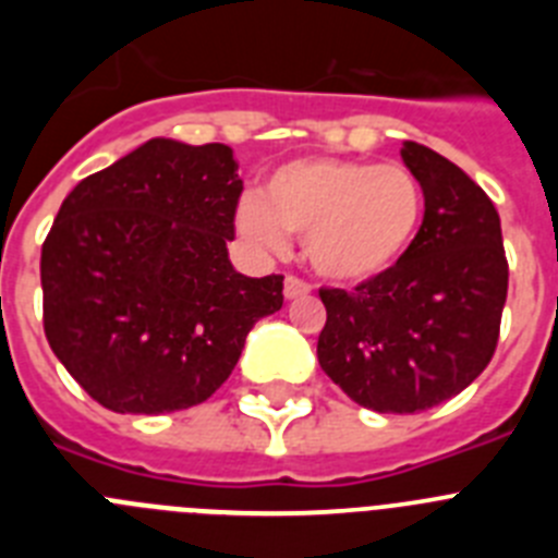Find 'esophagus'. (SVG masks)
Returning a JSON list of instances; mask_svg holds the SVG:
<instances>
[{
    "label": "esophagus",
    "mask_w": 558,
    "mask_h": 558,
    "mask_svg": "<svg viewBox=\"0 0 558 558\" xmlns=\"http://www.w3.org/2000/svg\"><path fill=\"white\" fill-rule=\"evenodd\" d=\"M310 290L313 288H310L307 282H302L299 276H288V279H284V299H288V302H293V299H304Z\"/></svg>",
    "instance_id": "1"
}]
</instances>
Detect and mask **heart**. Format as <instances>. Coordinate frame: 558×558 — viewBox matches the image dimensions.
Returning <instances> with one entry per match:
<instances>
[{
    "mask_svg": "<svg viewBox=\"0 0 558 558\" xmlns=\"http://www.w3.org/2000/svg\"><path fill=\"white\" fill-rule=\"evenodd\" d=\"M422 218L425 190L408 167L315 156L276 167L263 201L240 204L236 231L270 254L299 236L322 279L363 284L405 259Z\"/></svg>",
    "mask_w": 558,
    "mask_h": 558,
    "instance_id": "obj_1",
    "label": "heart"
}]
</instances>
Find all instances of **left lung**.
I'll list each match as a JSON object with an SVG mask.
<instances>
[{"label":"left lung","instance_id":"left-lung-1","mask_svg":"<svg viewBox=\"0 0 558 558\" xmlns=\"http://www.w3.org/2000/svg\"><path fill=\"white\" fill-rule=\"evenodd\" d=\"M402 161L425 190V218L386 276L322 290L318 363L377 413H418L456 397L489 366L509 293L500 215L475 181L416 142Z\"/></svg>","mask_w":558,"mask_h":558}]
</instances>
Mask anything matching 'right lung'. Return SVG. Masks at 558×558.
Instances as JSON below:
<instances>
[{"label": "right lung", "mask_w": 558, "mask_h": 558, "mask_svg": "<svg viewBox=\"0 0 558 558\" xmlns=\"http://www.w3.org/2000/svg\"><path fill=\"white\" fill-rule=\"evenodd\" d=\"M229 145L147 140L83 179L41 248L44 332L113 413L201 405L251 327L282 310V276L236 274L226 243L243 179Z\"/></svg>", "instance_id": "right-lung-1"}]
</instances>
